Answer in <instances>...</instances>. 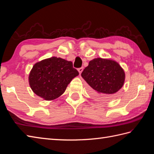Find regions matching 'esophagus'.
I'll list each match as a JSON object with an SVG mask.
<instances>
[{"instance_id":"1","label":"esophagus","mask_w":154,"mask_h":154,"mask_svg":"<svg viewBox=\"0 0 154 154\" xmlns=\"http://www.w3.org/2000/svg\"><path fill=\"white\" fill-rule=\"evenodd\" d=\"M83 71V67H80V68L78 69V71H79V74H81V73H82Z\"/></svg>"}]
</instances>
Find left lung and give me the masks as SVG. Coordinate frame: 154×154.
I'll return each mask as SVG.
<instances>
[{"label":"left lung","mask_w":154,"mask_h":154,"mask_svg":"<svg viewBox=\"0 0 154 154\" xmlns=\"http://www.w3.org/2000/svg\"><path fill=\"white\" fill-rule=\"evenodd\" d=\"M81 76L91 87V93L100 99H112L124 85L125 74L117 62L96 58L89 61Z\"/></svg>","instance_id":"left-lung-1"}]
</instances>
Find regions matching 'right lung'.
Here are the masks:
<instances>
[{
	"label": "right lung",
	"instance_id": "add662e5",
	"mask_svg": "<svg viewBox=\"0 0 154 154\" xmlns=\"http://www.w3.org/2000/svg\"><path fill=\"white\" fill-rule=\"evenodd\" d=\"M79 72L73 63L53 57L35 63L29 75L32 91L45 100H51L61 96L68 84Z\"/></svg>",
	"mask_w": 154,
	"mask_h": 154
}]
</instances>
